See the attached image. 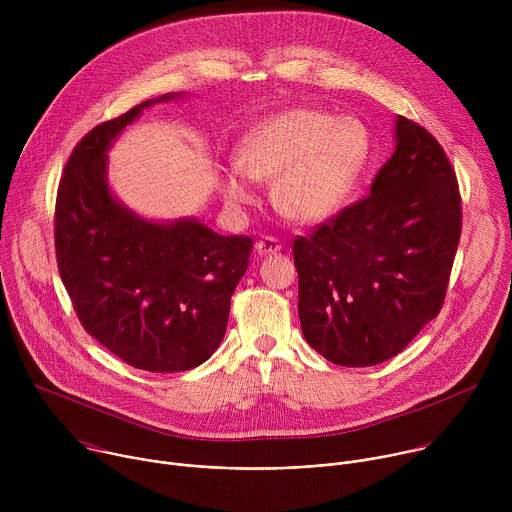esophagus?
<instances>
[{"label": "esophagus", "instance_id": "esophagus-1", "mask_svg": "<svg viewBox=\"0 0 512 512\" xmlns=\"http://www.w3.org/2000/svg\"><path fill=\"white\" fill-rule=\"evenodd\" d=\"M257 251L261 253V255H269V253H275V251H279L281 249V243L275 239V237H269V235H265V237H261L259 241H257Z\"/></svg>", "mask_w": 512, "mask_h": 512}]
</instances>
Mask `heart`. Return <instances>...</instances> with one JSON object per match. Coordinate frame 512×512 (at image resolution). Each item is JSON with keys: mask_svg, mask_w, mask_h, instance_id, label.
<instances>
[{"mask_svg": "<svg viewBox=\"0 0 512 512\" xmlns=\"http://www.w3.org/2000/svg\"><path fill=\"white\" fill-rule=\"evenodd\" d=\"M371 154V137L354 117L289 109L255 125L239 143L237 168L223 176L229 204L251 200L245 176L273 180V202L298 223H320L350 198Z\"/></svg>", "mask_w": 512, "mask_h": 512, "instance_id": "obj_1", "label": "heart"}]
</instances>
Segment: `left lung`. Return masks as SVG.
<instances>
[{"label": "left lung", "mask_w": 512, "mask_h": 512, "mask_svg": "<svg viewBox=\"0 0 512 512\" xmlns=\"http://www.w3.org/2000/svg\"><path fill=\"white\" fill-rule=\"evenodd\" d=\"M460 235L462 196L444 148L399 115L397 148L371 194L291 245L308 344L340 367L397 356L440 314Z\"/></svg>", "instance_id": "obj_1"}]
</instances>
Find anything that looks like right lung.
Instances as JSON below:
<instances>
[{"mask_svg": "<svg viewBox=\"0 0 512 512\" xmlns=\"http://www.w3.org/2000/svg\"><path fill=\"white\" fill-rule=\"evenodd\" d=\"M152 103L99 123L75 145L56 192L54 247L83 328L135 369L180 373L223 342L253 239L196 221L148 223L111 196L105 152Z\"/></svg>", "mask_w": 512, "mask_h": 512, "instance_id": "1", "label": "right lung"}]
</instances>
